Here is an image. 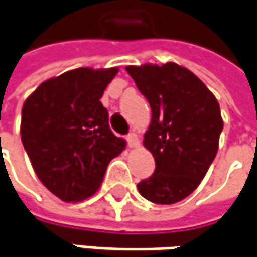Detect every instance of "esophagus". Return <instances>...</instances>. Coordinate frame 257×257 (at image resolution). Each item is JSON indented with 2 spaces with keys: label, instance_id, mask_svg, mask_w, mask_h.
<instances>
[{
  "label": "esophagus",
  "instance_id": "obj_1",
  "mask_svg": "<svg viewBox=\"0 0 257 257\" xmlns=\"http://www.w3.org/2000/svg\"><path fill=\"white\" fill-rule=\"evenodd\" d=\"M125 140H127L128 148H136V146H139V137H137L136 133H128V135L125 136Z\"/></svg>",
  "mask_w": 257,
  "mask_h": 257
}]
</instances>
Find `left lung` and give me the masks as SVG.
<instances>
[{"instance_id":"obj_1","label":"left lung","mask_w":257,"mask_h":257,"mask_svg":"<svg viewBox=\"0 0 257 257\" xmlns=\"http://www.w3.org/2000/svg\"><path fill=\"white\" fill-rule=\"evenodd\" d=\"M125 71L152 108L143 145L156 168L137 189L155 204L179 202L194 192L217 155L223 132L220 105L199 78L173 62Z\"/></svg>"}]
</instances>
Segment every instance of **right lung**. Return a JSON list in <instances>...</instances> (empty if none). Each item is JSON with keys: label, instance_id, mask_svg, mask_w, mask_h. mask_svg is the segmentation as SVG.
I'll return each mask as SVG.
<instances>
[{"label": "right lung", "instance_id": "right-lung-1", "mask_svg": "<svg viewBox=\"0 0 257 257\" xmlns=\"http://www.w3.org/2000/svg\"><path fill=\"white\" fill-rule=\"evenodd\" d=\"M118 69L78 68L40 85L21 111V142L42 184L66 202L91 197L125 148L101 104Z\"/></svg>", "mask_w": 257, "mask_h": 257}]
</instances>
